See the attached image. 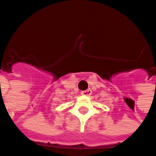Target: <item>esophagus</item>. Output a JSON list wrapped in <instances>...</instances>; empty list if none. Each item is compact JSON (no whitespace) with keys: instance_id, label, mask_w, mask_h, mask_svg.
<instances>
[{"instance_id":"obj_1","label":"esophagus","mask_w":156,"mask_h":156,"mask_svg":"<svg viewBox=\"0 0 156 156\" xmlns=\"http://www.w3.org/2000/svg\"><path fill=\"white\" fill-rule=\"evenodd\" d=\"M82 95H84V96H90L91 94V89H87L86 91H83L81 92Z\"/></svg>"}]
</instances>
